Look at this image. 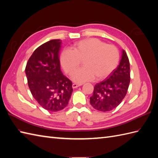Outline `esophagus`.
I'll return each instance as SVG.
<instances>
[{
  "instance_id": "34e87169",
  "label": "esophagus",
  "mask_w": 158,
  "mask_h": 158,
  "mask_svg": "<svg viewBox=\"0 0 158 158\" xmlns=\"http://www.w3.org/2000/svg\"><path fill=\"white\" fill-rule=\"evenodd\" d=\"M83 84L82 83H73V85H72V87H73V88H78V87H79V86H81V85H82Z\"/></svg>"
}]
</instances>
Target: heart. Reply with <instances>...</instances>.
<instances>
[{"label": "heart", "instance_id": "1", "mask_svg": "<svg viewBox=\"0 0 158 158\" xmlns=\"http://www.w3.org/2000/svg\"><path fill=\"white\" fill-rule=\"evenodd\" d=\"M119 53L115 46L106 45L99 39L90 38L75 43L70 49L62 52L60 61L64 70L71 75L84 60L83 68L72 76L77 83L105 78L115 69L119 62Z\"/></svg>", "mask_w": 158, "mask_h": 158}]
</instances>
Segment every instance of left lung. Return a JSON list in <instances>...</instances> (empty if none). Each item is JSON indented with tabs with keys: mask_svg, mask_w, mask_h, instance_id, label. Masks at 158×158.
I'll return each instance as SVG.
<instances>
[{
	"mask_svg": "<svg viewBox=\"0 0 158 158\" xmlns=\"http://www.w3.org/2000/svg\"><path fill=\"white\" fill-rule=\"evenodd\" d=\"M130 81V62L126 52L122 50L119 64L108 79L94 86L90 104L100 111H110L118 106L126 96Z\"/></svg>",
	"mask_w": 158,
	"mask_h": 158,
	"instance_id": "left-lung-1",
	"label": "left lung"
}]
</instances>
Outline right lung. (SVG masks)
<instances>
[{
    "label": "right lung",
    "instance_id": "add662e5",
    "mask_svg": "<svg viewBox=\"0 0 158 158\" xmlns=\"http://www.w3.org/2000/svg\"><path fill=\"white\" fill-rule=\"evenodd\" d=\"M61 43L60 40L53 39L39 46L25 69L32 96L43 108L52 112L64 109L73 91L72 81L60 69Z\"/></svg>",
    "mask_w": 158,
    "mask_h": 158
}]
</instances>
